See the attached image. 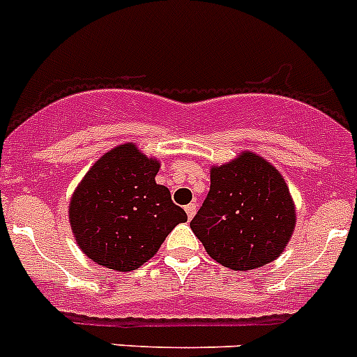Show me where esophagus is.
<instances>
[{
	"instance_id": "34e87169",
	"label": "esophagus",
	"mask_w": 357,
	"mask_h": 357,
	"mask_svg": "<svg viewBox=\"0 0 357 357\" xmlns=\"http://www.w3.org/2000/svg\"><path fill=\"white\" fill-rule=\"evenodd\" d=\"M185 214H188V219H192V215L196 214V204L185 205Z\"/></svg>"
}]
</instances>
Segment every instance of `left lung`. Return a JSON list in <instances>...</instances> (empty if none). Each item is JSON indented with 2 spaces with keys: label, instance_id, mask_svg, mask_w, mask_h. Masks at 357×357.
<instances>
[{
  "label": "left lung",
  "instance_id": "left-lung-1",
  "mask_svg": "<svg viewBox=\"0 0 357 357\" xmlns=\"http://www.w3.org/2000/svg\"><path fill=\"white\" fill-rule=\"evenodd\" d=\"M296 228L285 178L253 152L211 168V191L191 221L205 251L221 266L251 271L276 260Z\"/></svg>",
  "mask_w": 357,
  "mask_h": 357
}]
</instances>
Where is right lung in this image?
I'll list each match as a JSON object with an SVG mask.
<instances>
[{"label": "right lung", "mask_w": 357, "mask_h": 357, "mask_svg": "<svg viewBox=\"0 0 357 357\" xmlns=\"http://www.w3.org/2000/svg\"><path fill=\"white\" fill-rule=\"evenodd\" d=\"M161 165L134 143L104 153L68 204L72 234L99 266L134 271L157 253L169 231L188 221L169 189L155 182Z\"/></svg>", "instance_id": "right-lung-1"}]
</instances>
